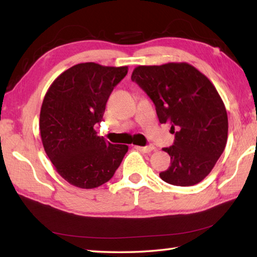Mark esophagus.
I'll return each mask as SVG.
<instances>
[{"label": "esophagus", "mask_w": 257, "mask_h": 257, "mask_svg": "<svg viewBox=\"0 0 257 257\" xmlns=\"http://www.w3.org/2000/svg\"><path fill=\"white\" fill-rule=\"evenodd\" d=\"M137 149L139 151L144 152V153H151V152H153L155 150V147L153 145H147V146H137Z\"/></svg>", "instance_id": "obj_1"}]
</instances>
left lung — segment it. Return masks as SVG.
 I'll list each match as a JSON object with an SVG mask.
<instances>
[{
	"instance_id": "8db88e82",
	"label": "left lung",
	"mask_w": 257,
	"mask_h": 257,
	"mask_svg": "<svg viewBox=\"0 0 257 257\" xmlns=\"http://www.w3.org/2000/svg\"><path fill=\"white\" fill-rule=\"evenodd\" d=\"M132 80L153 101L161 123L171 125L175 142L163 149L171 165L161 179L175 186L201 182L223 153L227 110L206 76L186 62L135 68Z\"/></svg>"
}]
</instances>
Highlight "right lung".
<instances>
[{
    "label": "right lung",
    "instance_id": "right-lung-1",
    "mask_svg": "<svg viewBox=\"0 0 257 257\" xmlns=\"http://www.w3.org/2000/svg\"><path fill=\"white\" fill-rule=\"evenodd\" d=\"M128 67L76 64L50 86L42 104L40 130L47 156L59 175L79 188L92 189L114 175L128 146L97 136L106 102Z\"/></svg>",
    "mask_w": 257,
    "mask_h": 257
}]
</instances>
